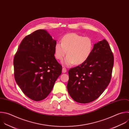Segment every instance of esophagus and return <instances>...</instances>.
I'll return each instance as SVG.
<instances>
[{
    "mask_svg": "<svg viewBox=\"0 0 129 129\" xmlns=\"http://www.w3.org/2000/svg\"><path fill=\"white\" fill-rule=\"evenodd\" d=\"M66 72H67V69H66V68H65V67H63V68H62V72H63V73H66Z\"/></svg>",
    "mask_w": 129,
    "mask_h": 129,
    "instance_id": "34e87169",
    "label": "esophagus"
}]
</instances>
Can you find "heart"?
<instances>
[{"instance_id":"b5f03b06","label":"heart","mask_w":129,"mask_h":129,"mask_svg":"<svg viewBox=\"0 0 129 129\" xmlns=\"http://www.w3.org/2000/svg\"><path fill=\"white\" fill-rule=\"evenodd\" d=\"M93 49V42L90 37H83L75 33H68L63 36L61 42L56 44L55 57L61 61L67 53V56L63 61L65 66H70L74 63L79 65L88 59Z\"/></svg>"}]
</instances>
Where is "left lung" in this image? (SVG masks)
<instances>
[{
	"label": "left lung",
	"instance_id": "obj_1",
	"mask_svg": "<svg viewBox=\"0 0 129 129\" xmlns=\"http://www.w3.org/2000/svg\"><path fill=\"white\" fill-rule=\"evenodd\" d=\"M113 63L107 41L103 39L95 44L88 59L68 71L67 88L71 97L80 103L97 99L110 81Z\"/></svg>",
	"mask_w": 129,
	"mask_h": 129
}]
</instances>
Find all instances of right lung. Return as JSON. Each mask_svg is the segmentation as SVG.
Masks as SVG:
<instances>
[{"label": "right lung", "mask_w": 129, "mask_h": 129, "mask_svg": "<svg viewBox=\"0 0 129 129\" xmlns=\"http://www.w3.org/2000/svg\"><path fill=\"white\" fill-rule=\"evenodd\" d=\"M56 41L37 30L22 41L14 59L15 80L23 93L39 101L51 92L62 67L55 58Z\"/></svg>", "instance_id": "right-lung-1"}]
</instances>
